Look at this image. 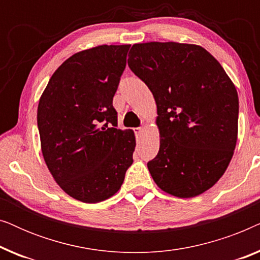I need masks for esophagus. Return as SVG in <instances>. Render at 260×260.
Wrapping results in <instances>:
<instances>
[{
    "instance_id": "obj_1",
    "label": "esophagus",
    "mask_w": 260,
    "mask_h": 260,
    "mask_svg": "<svg viewBox=\"0 0 260 260\" xmlns=\"http://www.w3.org/2000/svg\"><path fill=\"white\" fill-rule=\"evenodd\" d=\"M143 133H144L143 127H136V129H135V134H136L137 140H141L142 136H143Z\"/></svg>"
}]
</instances>
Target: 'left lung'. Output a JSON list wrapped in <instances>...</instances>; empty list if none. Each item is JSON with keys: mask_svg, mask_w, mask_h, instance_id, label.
<instances>
[{"mask_svg": "<svg viewBox=\"0 0 260 260\" xmlns=\"http://www.w3.org/2000/svg\"><path fill=\"white\" fill-rule=\"evenodd\" d=\"M127 65L157 106L159 150L148 162L155 183L183 199L208 190L237 144L239 99L232 80L211 53L193 44H136Z\"/></svg>", "mask_w": 260, "mask_h": 260, "instance_id": "left-lung-1", "label": "left lung"}]
</instances>
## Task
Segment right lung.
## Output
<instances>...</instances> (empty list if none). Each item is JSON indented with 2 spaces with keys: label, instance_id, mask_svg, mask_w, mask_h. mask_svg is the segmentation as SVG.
Instances as JSON below:
<instances>
[{
  "label": "right lung",
  "instance_id": "1",
  "mask_svg": "<svg viewBox=\"0 0 260 260\" xmlns=\"http://www.w3.org/2000/svg\"><path fill=\"white\" fill-rule=\"evenodd\" d=\"M130 45L78 52L53 73L38 106L41 151L60 188L76 200L111 198L133 165V130L117 129L112 105Z\"/></svg>",
  "mask_w": 260,
  "mask_h": 260
}]
</instances>
